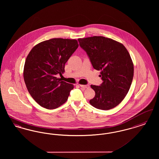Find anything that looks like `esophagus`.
I'll use <instances>...</instances> for the list:
<instances>
[{
  "mask_svg": "<svg viewBox=\"0 0 159 159\" xmlns=\"http://www.w3.org/2000/svg\"><path fill=\"white\" fill-rule=\"evenodd\" d=\"M79 85H80V86L81 88H83L84 89H88V88H89V86L88 84H85V85H84V84H79Z\"/></svg>",
  "mask_w": 159,
  "mask_h": 159,
  "instance_id": "esophagus-1",
  "label": "esophagus"
}]
</instances>
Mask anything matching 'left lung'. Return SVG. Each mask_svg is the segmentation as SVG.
I'll use <instances>...</instances> for the list:
<instances>
[{
    "mask_svg": "<svg viewBox=\"0 0 159 159\" xmlns=\"http://www.w3.org/2000/svg\"><path fill=\"white\" fill-rule=\"evenodd\" d=\"M93 68L100 70L102 83L91 85L95 96L89 103L96 108L108 110L118 106L130 89L134 64L126 48L111 39L93 36L78 39Z\"/></svg>",
    "mask_w": 159,
    "mask_h": 159,
    "instance_id": "8db88e82",
    "label": "left lung"
}]
</instances>
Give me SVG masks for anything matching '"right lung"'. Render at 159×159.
Here are the masks:
<instances>
[{
  "instance_id": "1",
  "label": "right lung",
  "mask_w": 159,
  "mask_h": 159,
  "mask_svg": "<svg viewBox=\"0 0 159 159\" xmlns=\"http://www.w3.org/2000/svg\"><path fill=\"white\" fill-rule=\"evenodd\" d=\"M79 46L75 39L54 38L35 46L24 67V80L32 98L47 109L65 103L74 86L61 81L65 64Z\"/></svg>"
}]
</instances>
